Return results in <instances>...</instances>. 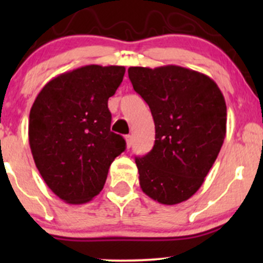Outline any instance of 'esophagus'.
Returning <instances> with one entry per match:
<instances>
[{"instance_id":"esophagus-1","label":"esophagus","mask_w":263,"mask_h":263,"mask_svg":"<svg viewBox=\"0 0 263 263\" xmlns=\"http://www.w3.org/2000/svg\"><path fill=\"white\" fill-rule=\"evenodd\" d=\"M125 141H126V146H127V148L132 146V136L131 135H126L125 136Z\"/></svg>"}]
</instances>
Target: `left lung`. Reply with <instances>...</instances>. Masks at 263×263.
I'll list each match as a JSON object with an SVG mask.
<instances>
[{
  "label": "left lung",
  "mask_w": 263,
  "mask_h": 263,
  "mask_svg": "<svg viewBox=\"0 0 263 263\" xmlns=\"http://www.w3.org/2000/svg\"><path fill=\"white\" fill-rule=\"evenodd\" d=\"M156 128L152 151L136 157L142 192L164 205L188 200L213 167L226 136V104L208 75L178 65L128 68Z\"/></svg>",
  "instance_id": "8db88e82"
}]
</instances>
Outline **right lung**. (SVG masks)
Listing matches in <instances>:
<instances>
[{"label": "right lung", "instance_id": "1", "mask_svg": "<svg viewBox=\"0 0 263 263\" xmlns=\"http://www.w3.org/2000/svg\"><path fill=\"white\" fill-rule=\"evenodd\" d=\"M125 66L85 65L45 84L29 112L28 137L35 167L54 194L68 204L92 200L108 168L126 148L110 131L108 98Z\"/></svg>", "mask_w": 263, "mask_h": 263}]
</instances>
